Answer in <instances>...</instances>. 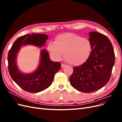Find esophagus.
<instances>
[{
  "label": "esophagus",
  "mask_w": 122,
  "mask_h": 122,
  "mask_svg": "<svg viewBox=\"0 0 122 122\" xmlns=\"http://www.w3.org/2000/svg\"><path fill=\"white\" fill-rule=\"evenodd\" d=\"M66 66V65H65L64 64H63V63H61V67L62 68H64V67H65Z\"/></svg>",
  "instance_id": "34e87169"
}]
</instances>
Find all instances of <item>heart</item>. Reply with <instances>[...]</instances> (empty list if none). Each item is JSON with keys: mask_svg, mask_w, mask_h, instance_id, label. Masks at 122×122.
Here are the masks:
<instances>
[{"mask_svg": "<svg viewBox=\"0 0 122 122\" xmlns=\"http://www.w3.org/2000/svg\"><path fill=\"white\" fill-rule=\"evenodd\" d=\"M48 49L55 60H61L64 53L66 62L73 66H78L84 63L89 57L92 52V44L86 38L68 32L58 36L54 42L48 44Z\"/></svg>", "mask_w": 122, "mask_h": 122, "instance_id": "1", "label": "heart"}]
</instances>
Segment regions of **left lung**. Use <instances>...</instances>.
Returning a JSON list of instances; mask_svg holds the SVG:
<instances>
[{"label":"left lung","mask_w":122,"mask_h":122,"mask_svg":"<svg viewBox=\"0 0 122 122\" xmlns=\"http://www.w3.org/2000/svg\"><path fill=\"white\" fill-rule=\"evenodd\" d=\"M92 52L81 65L73 68L70 76L71 86L78 91L92 93L100 89L110 79L115 55L112 44L101 33L89 32Z\"/></svg>","instance_id":"obj_1"}]
</instances>
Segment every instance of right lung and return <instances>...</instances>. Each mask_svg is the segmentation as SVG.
<instances>
[{
  "instance_id": "right-lung-1",
  "label": "right lung",
  "mask_w": 122,
  "mask_h": 122,
  "mask_svg": "<svg viewBox=\"0 0 122 122\" xmlns=\"http://www.w3.org/2000/svg\"><path fill=\"white\" fill-rule=\"evenodd\" d=\"M48 36L45 34H32L18 38L9 50L8 56V69L10 77L21 88L31 93L42 91L52 83L55 74L61 69L60 62L51 61L49 53L43 49L41 52V60L38 69L34 73L25 74L18 69L16 56L21 46L34 45L41 47L45 44Z\"/></svg>"
}]
</instances>
